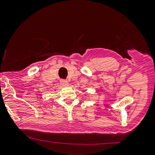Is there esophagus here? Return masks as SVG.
I'll list each match as a JSON object with an SVG mask.
<instances>
[{
    "mask_svg": "<svg viewBox=\"0 0 155 155\" xmlns=\"http://www.w3.org/2000/svg\"><path fill=\"white\" fill-rule=\"evenodd\" d=\"M60 83L63 86H67L68 85V82L66 80H61L60 81Z\"/></svg>",
    "mask_w": 155,
    "mask_h": 155,
    "instance_id": "1",
    "label": "esophagus"
}]
</instances>
